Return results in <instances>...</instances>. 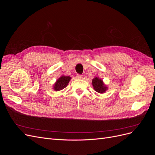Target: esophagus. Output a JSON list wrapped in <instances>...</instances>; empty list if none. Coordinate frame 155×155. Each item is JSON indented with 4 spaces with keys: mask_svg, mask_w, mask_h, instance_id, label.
Here are the masks:
<instances>
[{
    "mask_svg": "<svg viewBox=\"0 0 155 155\" xmlns=\"http://www.w3.org/2000/svg\"><path fill=\"white\" fill-rule=\"evenodd\" d=\"M78 79H82L83 78V75H80V74H78L76 76Z\"/></svg>",
    "mask_w": 155,
    "mask_h": 155,
    "instance_id": "esophagus-1",
    "label": "esophagus"
}]
</instances>
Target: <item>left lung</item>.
Listing matches in <instances>:
<instances>
[{
  "label": "left lung",
  "mask_w": 155,
  "mask_h": 155,
  "mask_svg": "<svg viewBox=\"0 0 155 155\" xmlns=\"http://www.w3.org/2000/svg\"><path fill=\"white\" fill-rule=\"evenodd\" d=\"M92 86L94 87V89L95 91L99 93H104L107 89V86L105 85L103 82L102 79H100L99 78L96 77L92 79Z\"/></svg>",
  "instance_id": "left-lung-1"
}]
</instances>
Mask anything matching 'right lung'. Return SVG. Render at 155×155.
I'll use <instances>...</instances> for the list:
<instances>
[{
	"instance_id": "add662e5",
	"label": "right lung",
	"mask_w": 155,
	"mask_h": 155,
	"mask_svg": "<svg viewBox=\"0 0 155 155\" xmlns=\"http://www.w3.org/2000/svg\"><path fill=\"white\" fill-rule=\"evenodd\" d=\"M70 79H71V78L70 76H62L61 77H60L54 84V90L55 91H59L64 88L68 85V83H69Z\"/></svg>"
}]
</instances>
